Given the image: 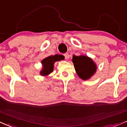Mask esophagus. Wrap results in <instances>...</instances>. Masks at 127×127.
<instances>
[{"label": "esophagus", "mask_w": 127, "mask_h": 127, "mask_svg": "<svg viewBox=\"0 0 127 127\" xmlns=\"http://www.w3.org/2000/svg\"><path fill=\"white\" fill-rule=\"evenodd\" d=\"M64 56H65V59H68L69 58V56L68 53H65V54H64Z\"/></svg>", "instance_id": "34e87169"}]
</instances>
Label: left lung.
<instances>
[{"label": "left lung", "mask_w": 127, "mask_h": 127, "mask_svg": "<svg viewBox=\"0 0 127 127\" xmlns=\"http://www.w3.org/2000/svg\"><path fill=\"white\" fill-rule=\"evenodd\" d=\"M72 62L78 75L83 80L90 78L96 70L94 61L87 56L73 55Z\"/></svg>", "instance_id": "left-lung-1"}]
</instances>
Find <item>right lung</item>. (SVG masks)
Listing matches in <instances>:
<instances>
[{"label": "right lung", "mask_w": 127, "mask_h": 127, "mask_svg": "<svg viewBox=\"0 0 127 127\" xmlns=\"http://www.w3.org/2000/svg\"><path fill=\"white\" fill-rule=\"evenodd\" d=\"M61 59H64L62 55H55L54 56H49L42 61V64L43 65V69L40 72L41 75H48L52 73L54 70V65L56 61H60Z\"/></svg>", "instance_id": "add662e5"}]
</instances>
